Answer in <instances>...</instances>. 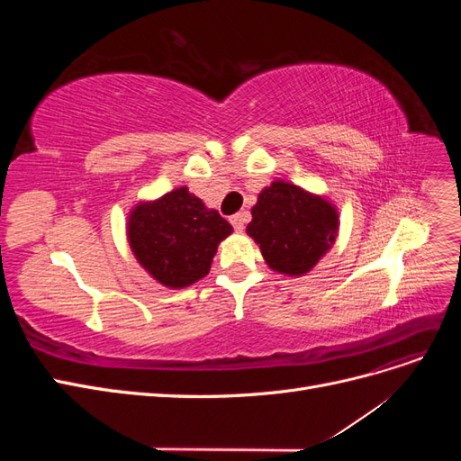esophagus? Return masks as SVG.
<instances>
[{"label": "esophagus", "instance_id": "obj_1", "mask_svg": "<svg viewBox=\"0 0 461 461\" xmlns=\"http://www.w3.org/2000/svg\"><path fill=\"white\" fill-rule=\"evenodd\" d=\"M248 221H249V213L248 212H240V213H236V215L230 217V222H232V227H234L236 232H242L244 225H246Z\"/></svg>", "mask_w": 461, "mask_h": 461}]
</instances>
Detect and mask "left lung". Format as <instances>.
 Wrapping results in <instances>:
<instances>
[{"label": "left lung", "mask_w": 461, "mask_h": 461, "mask_svg": "<svg viewBox=\"0 0 461 461\" xmlns=\"http://www.w3.org/2000/svg\"><path fill=\"white\" fill-rule=\"evenodd\" d=\"M337 229L339 215L327 200L276 180L259 194L246 230L271 269L303 275L330 248Z\"/></svg>", "instance_id": "8db88e82"}]
</instances>
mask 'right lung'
<instances>
[{
    "label": "right lung",
    "instance_id": "obj_1",
    "mask_svg": "<svg viewBox=\"0 0 461 461\" xmlns=\"http://www.w3.org/2000/svg\"><path fill=\"white\" fill-rule=\"evenodd\" d=\"M232 232L227 219L176 188L140 203L129 219L131 248L144 269L165 286L183 288L209 273L217 246Z\"/></svg>",
    "mask_w": 461,
    "mask_h": 461
}]
</instances>
